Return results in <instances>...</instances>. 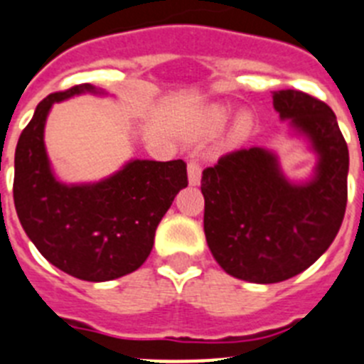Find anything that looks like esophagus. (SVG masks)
Returning <instances> with one entry per match:
<instances>
[{
    "mask_svg": "<svg viewBox=\"0 0 364 364\" xmlns=\"http://www.w3.org/2000/svg\"><path fill=\"white\" fill-rule=\"evenodd\" d=\"M200 176H203V169L197 160H191L188 164V180L189 186H198L200 184Z\"/></svg>",
    "mask_w": 364,
    "mask_h": 364,
    "instance_id": "esophagus-1",
    "label": "esophagus"
}]
</instances>
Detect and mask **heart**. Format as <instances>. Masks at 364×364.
I'll return each mask as SVG.
<instances>
[{
  "instance_id": "1",
  "label": "heart",
  "mask_w": 364,
  "mask_h": 364,
  "mask_svg": "<svg viewBox=\"0 0 364 364\" xmlns=\"http://www.w3.org/2000/svg\"><path fill=\"white\" fill-rule=\"evenodd\" d=\"M230 116H232V112L230 108L223 107V105H212V107H208L203 114V129L210 134L213 132H219L223 127L228 123ZM250 130H252V116L248 114V112H243V114H239L237 119L234 123V130H232V138L241 141V139L247 138L250 134Z\"/></svg>"
}]
</instances>
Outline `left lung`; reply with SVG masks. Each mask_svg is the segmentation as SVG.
Returning a JSON list of instances; mask_svg holds the SVG:
<instances>
[{"mask_svg":"<svg viewBox=\"0 0 364 364\" xmlns=\"http://www.w3.org/2000/svg\"><path fill=\"white\" fill-rule=\"evenodd\" d=\"M272 105L316 154L313 176L293 182L269 149L225 154L203 171L204 234L215 262L234 278L278 284L311 267L333 243L348 200V145L326 102L278 90Z\"/></svg>","mask_w":364,"mask_h":364,"instance_id":"1","label":"left lung"}]
</instances>
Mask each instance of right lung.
I'll list each match as a JSON object with an SVG mask.
<instances>
[{
	"label": "right lung",
	"instance_id": "1",
	"mask_svg": "<svg viewBox=\"0 0 364 364\" xmlns=\"http://www.w3.org/2000/svg\"><path fill=\"white\" fill-rule=\"evenodd\" d=\"M80 93L105 95L79 85L51 93L34 110L14 154V206L27 237L51 265L73 278L108 282L144 265L161 217L188 186V171L184 160H130L99 182H60L43 129L55 102Z\"/></svg>",
	"mask_w": 364,
	"mask_h": 364
}]
</instances>
